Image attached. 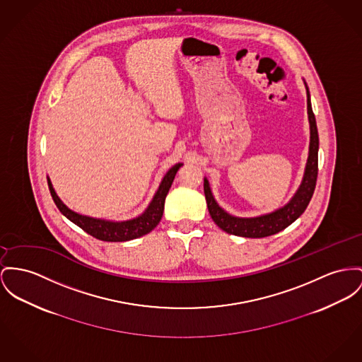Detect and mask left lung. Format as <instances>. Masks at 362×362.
I'll use <instances>...</instances> for the list:
<instances>
[{"label": "left lung", "instance_id": "left-lung-1", "mask_svg": "<svg viewBox=\"0 0 362 362\" xmlns=\"http://www.w3.org/2000/svg\"><path fill=\"white\" fill-rule=\"evenodd\" d=\"M303 83L308 95V118H309V126H310L309 155H308V162L305 166V173L300 181V185L298 187L293 196L289 199L288 203H286L283 207L267 214H261L257 217H236L229 214L226 210H223L218 204L214 194L211 192L210 182L204 177V194L207 200L209 213L213 218V221L226 233L241 236V238H251V239L272 236L286 229L292 222H295L309 206V202L313 196L317 173H318V132H317V123H315L312 101H310V92L305 79H303Z\"/></svg>", "mask_w": 362, "mask_h": 362}]
</instances>
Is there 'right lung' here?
<instances>
[{"label":"right lung","instance_id":"add662e5","mask_svg":"<svg viewBox=\"0 0 362 362\" xmlns=\"http://www.w3.org/2000/svg\"><path fill=\"white\" fill-rule=\"evenodd\" d=\"M182 163L174 165L171 169L165 174L163 180L159 184V188L153 194L151 203L145 209L144 213L139 217L126 219V221H110L104 218H93L89 216L79 214L69 209L63 200L57 196L54 191L52 181L48 177V185L50 194L53 197L54 204L60 210V213L66 218H69L76 226L83 229L90 236L103 241H129L137 238H141L151 230H153L158 223L160 222L163 210H165V200L169 193L170 187L174 181V177Z\"/></svg>","mask_w":362,"mask_h":362}]
</instances>
